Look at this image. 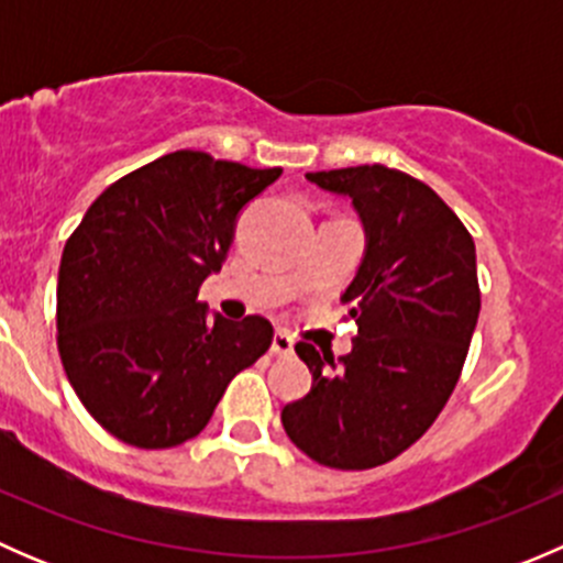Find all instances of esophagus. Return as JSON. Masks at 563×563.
<instances>
[{"label": "esophagus", "instance_id": "esophagus-1", "mask_svg": "<svg viewBox=\"0 0 563 563\" xmlns=\"http://www.w3.org/2000/svg\"><path fill=\"white\" fill-rule=\"evenodd\" d=\"M272 354L275 356H291L294 354V340L286 332H275L272 338Z\"/></svg>", "mask_w": 563, "mask_h": 563}]
</instances>
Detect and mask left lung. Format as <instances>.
I'll return each mask as SVG.
<instances>
[{
  "mask_svg": "<svg viewBox=\"0 0 563 563\" xmlns=\"http://www.w3.org/2000/svg\"><path fill=\"white\" fill-rule=\"evenodd\" d=\"M354 201L365 258L343 302L360 332L351 354L297 343L313 389L283 408L288 439L316 463L376 468L435 422L455 389L479 318L476 250L433 187L387 166L308 174Z\"/></svg>",
  "mask_w": 563,
  "mask_h": 563,
  "instance_id": "obj_1",
  "label": "left lung"
}]
</instances>
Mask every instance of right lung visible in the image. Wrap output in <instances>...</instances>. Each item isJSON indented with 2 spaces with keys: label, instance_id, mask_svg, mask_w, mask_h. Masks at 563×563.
<instances>
[{
  "label": "right lung",
  "instance_id": "obj_1",
  "mask_svg": "<svg viewBox=\"0 0 563 563\" xmlns=\"http://www.w3.org/2000/svg\"><path fill=\"white\" fill-rule=\"evenodd\" d=\"M280 174L172 152L106 187L67 240L62 365L84 408L124 444L196 439L231 378L269 351L264 316L209 321L198 288L223 266L242 207Z\"/></svg>",
  "mask_w": 563,
  "mask_h": 563
}]
</instances>
